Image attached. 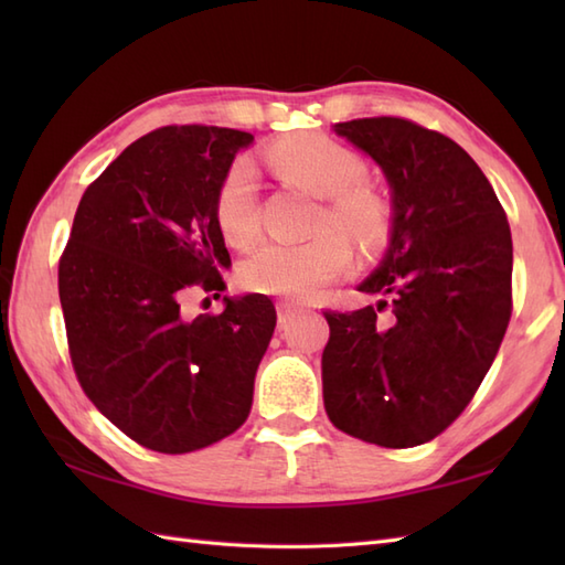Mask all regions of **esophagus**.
Wrapping results in <instances>:
<instances>
[{"label": "esophagus", "instance_id": "34e87169", "mask_svg": "<svg viewBox=\"0 0 565 565\" xmlns=\"http://www.w3.org/2000/svg\"><path fill=\"white\" fill-rule=\"evenodd\" d=\"M301 306L294 301H279L276 303V316H279V322H289L296 313H301Z\"/></svg>", "mask_w": 565, "mask_h": 565}]
</instances>
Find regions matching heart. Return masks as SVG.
Returning a JSON list of instances; mask_svg holds the SVG:
<instances>
[{"label":"heart","mask_w":565,"mask_h":565,"mask_svg":"<svg viewBox=\"0 0 565 565\" xmlns=\"http://www.w3.org/2000/svg\"><path fill=\"white\" fill-rule=\"evenodd\" d=\"M264 162L286 182L322 199L313 231L301 245L264 243L239 264L245 289L306 301L322 286L340 279L352 264V247L376 252L393 231V203L374 184L364 182L366 162L359 152L322 134H294L264 148ZM213 215L221 235L243 247L259 231L257 182L245 160L227 167L215 186ZM338 226L345 234L332 232Z\"/></svg>","instance_id":"b5f03b06"}]
</instances>
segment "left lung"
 <instances>
[{"mask_svg":"<svg viewBox=\"0 0 565 565\" xmlns=\"http://www.w3.org/2000/svg\"><path fill=\"white\" fill-rule=\"evenodd\" d=\"M334 134L386 174L393 231L386 257L359 284L381 301L326 310L322 401L347 435L417 447L463 413L505 338L508 215L471 154L437 130L376 116L334 124Z\"/></svg>","mask_w":565,"mask_h":565,"instance_id":"left-lung-1","label":"left lung"}]
</instances>
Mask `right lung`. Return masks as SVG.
I'll return each mask as SVG.
<instances>
[{"mask_svg":"<svg viewBox=\"0 0 565 565\" xmlns=\"http://www.w3.org/2000/svg\"><path fill=\"white\" fill-rule=\"evenodd\" d=\"M252 134L164 126L138 138L84 191L57 291L70 359L87 398L134 441L189 454L245 423L276 326L267 296L223 298L184 318L191 289L231 267L213 196ZM209 301V298H206Z\"/></svg>","mask_w":565,"mask_h":565,"instance_id":"right-lung-1","label":"right lung"}]
</instances>
